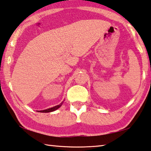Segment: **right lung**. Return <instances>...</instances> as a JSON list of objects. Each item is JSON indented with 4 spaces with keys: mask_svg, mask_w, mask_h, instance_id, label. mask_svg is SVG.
I'll return each mask as SVG.
<instances>
[{
    "mask_svg": "<svg viewBox=\"0 0 151 151\" xmlns=\"http://www.w3.org/2000/svg\"><path fill=\"white\" fill-rule=\"evenodd\" d=\"M63 102L62 101L60 105H56V106H54V107H51V108H49V109H45V110L39 111L38 112H40V113H49V112L54 111H55L56 109H58V108H60L61 106H62V105L63 104Z\"/></svg>",
    "mask_w": 151,
    "mask_h": 151,
    "instance_id": "right-lung-1",
    "label": "right lung"
}]
</instances>
